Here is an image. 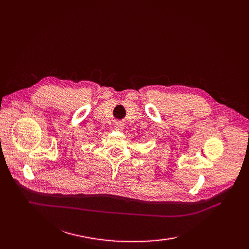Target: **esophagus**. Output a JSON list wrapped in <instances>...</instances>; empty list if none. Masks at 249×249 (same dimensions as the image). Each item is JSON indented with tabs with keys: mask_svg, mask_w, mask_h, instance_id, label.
Returning <instances> with one entry per match:
<instances>
[{
	"mask_svg": "<svg viewBox=\"0 0 249 249\" xmlns=\"http://www.w3.org/2000/svg\"><path fill=\"white\" fill-rule=\"evenodd\" d=\"M114 126H115V129L116 130H119V131H122L124 127V123L123 122H116L115 123V124H114Z\"/></svg>",
	"mask_w": 249,
	"mask_h": 249,
	"instance_id": "obj_1",
	"label": "esophagus"
}]
</instances>
